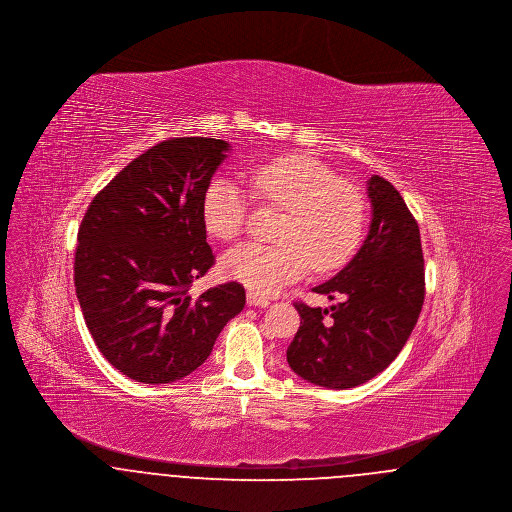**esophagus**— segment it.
<instances>
[{
    "instance_id": "esophagus-1",
    "label": "esophagus",
    "mask_w": 512,
    "mask_h": 512,
    "mask_svg": "<svg viewBox=\"0 0 512 512\" xmlns=\"http://www.w3.org/2000/svg\"><path fill=\"white\" fill-rule=\"evenodd\" d=\"M247 303L249 305H253V307H268L267 297H263V295H257V293L247 292Z\"/></svg>"
}]
</instances>
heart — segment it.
<instances>
[{"instance_id":"b5f03b06","label":"heart","mask_w":512,"mask_h":512,"mask_svg":"<svg viewBox=\"0 0 512 512\" xmlns=\"http://www.w3.org/2000/svg\"><path fill=\"white\" fill-rule=\"evenodd\" d=\"M255 195L286 213L278 222V244L238 245L222 259V270L257 295H274L305 276L311 267H343L363 240V192L340 180L313 155H280L249 174ZM249 195L234 178H213L201 197V219L209 236L232 242L244 230Z\"/></svg>"}]
</instances>
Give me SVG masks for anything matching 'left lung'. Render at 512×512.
I'll use <instances>...</instances> for the list:
<instances>
[{"label":"left lung","mask_w":512,"mask_h":512,"mask_svg":"<svg viewBox=\"0 0 512 512\" xmlns=\"http://www.w3.org/2000/svg\"><path fill=\"white\" fill-rule=\"evenodd\" d=\"M372 222L365 244L332 280L313 288L340 303L295 301L301 326L288 363L303 380L345 390L388 368L409 340L424 305V255L418 222L382 176L368 182Z\"/></svg>","instance_id":"obj_1"}]
</instances>
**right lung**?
Here are the masks:
<instances>
[{
	"mask_svg": "<svg viewBox=\"0 0 512 512\" xmlns=\"http://www.w3.org/2000/svg\"><path fill=\"white\" fill-rule=\"evenodd\" d=\"M215 138H169L96 194L78 228L74 286L101 355L144 384H169L209 357L245 305L226 282L194 297L215 265L201 197L224 161Z\"/></svg>",
	"mask_w": 512,
	"mask_h": 512,
	"instance_id": "obj_1",
	"label": "right lung"
}]
</instances>
